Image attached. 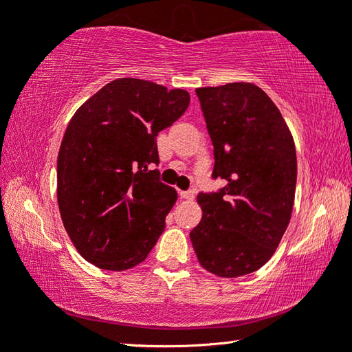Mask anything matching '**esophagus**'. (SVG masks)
<instances>
[{"label":"esophagus","mask_w":352,"mask_h":352,"mask_svg":"<svg viewBox=\"0 0 352 352\" xmlns=\"http://www.w3.org/2000/svg\"><path fill=\"white\" fill-rule=\"evenodd\" d=\"M194 195H195V190H194V189L183 190V192H180V197L184 199V200H192Z\"/></svg>","instance_id":"34e87169"}]
</instances>
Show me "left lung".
<instances>
[{
	"instance_id": "8db88e82",
	"label": "left lung",
	"mask_w": 352,
	"mask_h": 352,
	"mask_svg": "<svg viewBox=\"0 0 352 352\" xmlns=\"http://www.w3.org/2000/svg\"><path fill=\"white\" fill-rule=\"evenodd\" d=\"M214 146L217 192H200L204 211L189 237L200 265L237 278L269 261L290 222L296 152L281 111L254 83L195 90Z\"/></svg>"
}]
</instances>
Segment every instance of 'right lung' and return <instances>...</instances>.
I'll return each instance as SVG.
<instances>
[{"instance_id": "obj_1", "label": "right lung", "mask_w": 352, "mask_h": 352, "mask_svg": "<svg viewBox=\"0 0 352 352\" xmlns=\"http://www.w3.org/2000/svg\"><path fill=\"white\" fill-rule=\"evenodd\" d=\"M189 93L122 77L82 104L57 157V201L77 252L99 269L141 264L164 231L177 190L160 182L157 135L189 105Z\"/></svg>"}]
</instances>
